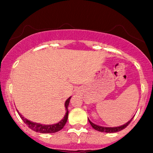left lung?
I'll list each match as a JSON object with an SVG mask.
<instances>
[{"label": "left lung", "instance_id": "8db88e82", "mask_svg": "<svg viewBox=\"0 0 153 153\" xmlns=\"http://www.w3.org/2000/svg\"><path fill=\"white\" fill-rule=\"evenodd\" d=\"M134 118V117L131 118L130 120L129 121V122H127L126 124H123L122 126H119V127H102V126H99V125H97V124H94V123H93L91 121H90V119H88V121L89 122H90L91 125L92 126V127L94 128V129H96V130L97 131H101V132H106V133H114V132H117V131H119L121 130H122V129H124V128H126L127 127L128 125L129 124V123L131 122V120H132V119Z\"/></svg>", "mask_w": 153, "mask_h": 153}]
</instances>
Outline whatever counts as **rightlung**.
I'll list each match as a JSON object with an SVG mask.
<instances>
[{
    "label": "right lung",
    "instance_id": "right-lung-1",
    "mask_svg": "<svg viewBox=\"0 0 153 153\" xmlns=\"http://www.w3.org/2000/svg\"><path fill=\"white\" fill-rule=\"evenodd\" d=\"M71 99V97L68 98L66 100L65 103V107L66 113L65 114L64 117L61 121H59L58 123H56V124H40V123H36V122H33L29 120L24 117H23L22 114H20V112H19V111L17 110V112L19 113V115L20 116V117L24 121V122L28 125V127L30 128L31 129L34 130L36 132L39 133H43V134H46V133H55L57 131H59V130L62 129L64 127V126L65 125L67 121H68V106H69L70 100Z\"/></svg>",
    "mask_w": 153,
    "mask_h": 153
}]
</instances>
